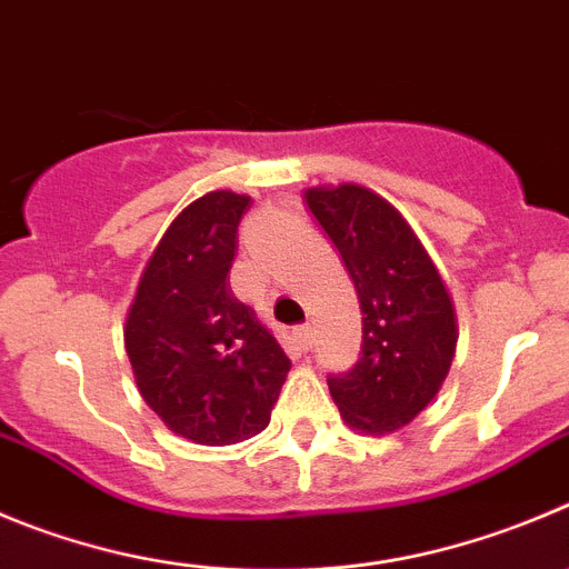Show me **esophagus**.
<instances>
[{"label": "esophagus", "instance_id": "1", "mask_svg": "<svg viewBox=\"0 0 569 569\" xmlns=\"http://www.w3.org/2000/svg\"><path fill=\"white\" fill-rule=\"evenodd\" d=\"M295 339L302 350H309L315 345V328L311 326H297L295 328Z\"/></svg>", "mask_w": 569, "mask_h": 569}]
</instances>
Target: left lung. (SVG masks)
Wrapping results in <instances>:
<instances>
[{
    "instance_id": "left-lung-1",
    "label": "left lung",
    "mask_w": 569,
    "mask_h": 569,
    "mask_svg": "<svg viewBox=\"0 0 569 569\" xmlns=\"http://www.w3.org/2000/svg\"><path fill=\"white\" fill-rule=\"evenodd\" d=\"M306 204L353 278L362 350L348 373L328 376L345 423L387 435L438 396L452 368V297L405 216L362 184L306 190Z\"/></svg>"
}]
</instances>
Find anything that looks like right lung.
I'll return each instance as SVG.
<instances>
[{
  "label": "right lung",
  "instance_id": "obj_1",
  "mask_svg": "<svg viewBox=\"0 0 569 569\" xmlns=\"http://www.w3.org/2000/svg\"><path fill=\"white\" fill-rule=\"evenodd\" d=\"M249 196L212 190L179 212L142 272L126 350L146 405L182 438L230 446L263 432L291 362L230 289Z\"/></svg>",
  "mask_w": 569,
  "mask_h": 569
}]
</instances>
